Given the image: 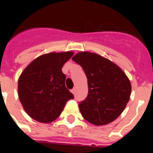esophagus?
Instances as JSON below:
<instances>
[{
    "instance_id": "1",
    "label": "esophagus",
    "mask_w": 153,
    "mask_h": 153,
    "mask_svg": "<svg viewBox=\"0 0 153 153\" xmlns=\"http://www.w3.org/2000/svg\"><path fill=\"white\" fill-rule=\"evenodd\" d=\"M71 93H73V94H74V93H75V88H73V89L71 90Z\"/></svg>"
}]
</instances>
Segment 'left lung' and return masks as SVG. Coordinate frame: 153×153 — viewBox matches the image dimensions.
I'll use <instances>...</instances> for the list:
<instances>
[{
	"label": "left lung",
	"instance_id": "obj_1",
	"mask_svg": "<svg viewBox=\"0 0 153 153\" xmlns=\"http://www.w3.org/2000/svg\"><path fill=\"white\" fill-rule=\"evenodd\" d=\"M72 60L81 65L88 79V97L79 104L83 118L97 126L114 121L130 98L131 83L127 75L116 64L98 54L81 51Z\"/></svg>",
	"mask_w": 153,
	"mask_h": 153
}]
</instances>
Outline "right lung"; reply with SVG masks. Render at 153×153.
I'll use <instances>...</instances> for the list:
<instances>
[{
    "label": "right lung",
    "mask_w": 153,
    "mask_h": 153,
    "mask_svg": "<svg viewBox=\"0 0 153 153\" xmlns=\"http://www.w3.org/2000/svg\"><path fill=\"white\" fill-rule=\"evenodd\" d=\"M73 55L70 51L44 54L23 70L18 80L19 98L32 119L44 124L54 121L74 98L61 70Z\"/></svg>",
    "instance_id": "add662e5"
}]
</instances>
